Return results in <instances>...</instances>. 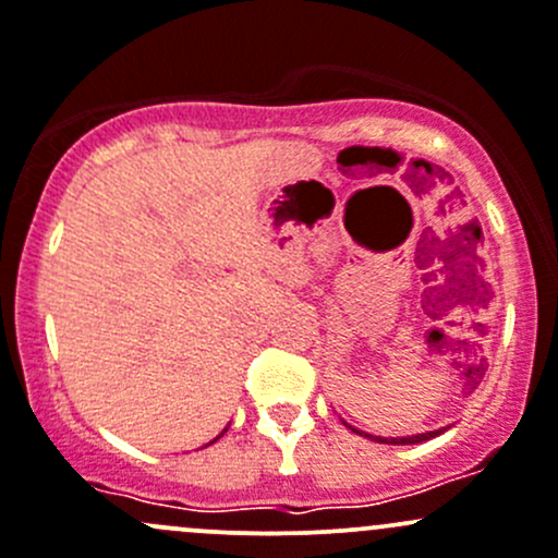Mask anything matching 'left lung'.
Returning a JSON list of instances; mask_svg holds the SVG:
<instances>
[{
	"label": "left lung",
	"mask_w": 558,
	"mask_h": 558,
	"mask_svg": "<svg viewBox=\"0 0 558 558\" xmlns=\"http://www.w3.org/2000/svg\"><path fill=\"white\" fill-rule=\"evenodd\" d=\"M350 427V425H348ZM353 433H361L355 430V427H350ZM444 430H430V433H420V436H409V438H377V436H368V433H361V436L372 438V441H379V444H396V447H403V444H420V441H427V438H436L441 436Z\"/></svg>",
	"instance_id": "8db88e82"
}]
</instances>
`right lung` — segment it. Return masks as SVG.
<instances>
[{
	"instance_id": "right-lung-1",
	"label": "right lung",
	"mask_w": 558,
	"mask_h": 558,
	"mask_svg": "<svg viewBox=\"0 0 558 558\" xmlns=\"http://www.w3.org/2000/svg\"><path fill=\"white\" fill-rule=\"evenodd\" d=\"M214 441H216V438H214ZM214 441H210V444H214Z\"/></svg>"
}]
</instances>
